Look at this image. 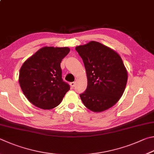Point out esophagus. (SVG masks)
<instances>
[{
  "label": "esophagus",
  "mask_w": 154,
  "mask_h": 154,
  "mask_svg": "<svg viewBox=\"0 0 154 154\" xmlns=\"http://www.w3.org/2000/svg\"><path fill=\"white\" fill-rule=\"evenodd\" d=\"M75 83L74 82H70V86H71L72 88H74L75 87Z\"/></svg>",
  "instance_id": "1"
}]
</instances>
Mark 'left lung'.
<instances>
[{"mask_svg":"<svg viewBox=\"0 0 154 154\" xmlns=\"http://www.w3.org/2000/svg\"><path fill=\"white\" fill-rule=\"evenodd\" d=\"M82 59L87 76V87L80 97L85 106L101 112L117 103L123 95L128 74L122 59L112 48L91 41L75 47Z\"/></svg>","mask_w":154,"mask_h":154,"instance_id":"left-lung-1","label":"left lung"}]
</instances>
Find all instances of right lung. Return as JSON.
Here are the masks:
<instances>
[{
  "mask_svg": "<svg viewBox=\"0 0 154 154\" xmlns=\"http://www.w3.org/2000/svg\"><path fill=\"white\" fill-rule=\"evenodd\" d=\"M69 51L68 47H42L22 65L19 82L24 95L35 106L53 109L69 90L62 79L60 66Z\"/></svg>",
  "mask_w": 154,
  "mask_h": 154,
  "instance_id": "1",
  "label": "right lung"
}]
</instances>
